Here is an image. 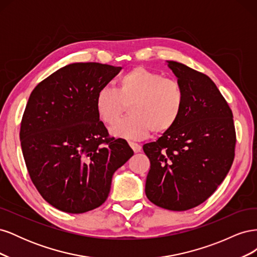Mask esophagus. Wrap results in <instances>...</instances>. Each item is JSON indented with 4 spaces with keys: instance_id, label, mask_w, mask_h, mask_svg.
<instances>
[{
    "instance_id": "obj_1",
    "label": "esophagus",
    "mask_w": 257,
    "mask_h": 257,
    "mask_svg": "<svg viewBox=\"0 0 257 257\" xmlns=\"http://www.w3.org/2000/svg\"><path fill=\"white\" fill-rule=\"evenodd\" d=\"M128 145H130V147L132 148V149H133V151H134L135 153H138V152L142 151L141 145H138V144L133 143V142H128Z\"/></svg>"
}]
</instances>
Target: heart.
<instances>
[{
    "mask_svg": "<svg viewBox=\"0 0 257 257\" xmlns=\"http://www.w3.org/2000/svg\"><path fill=\"white\" fill-rule=\"evenodd\" d=\"M184 91L178 80L144 66H135L120 76L116 89L102 88L95 97L98 118L107 125L119 118L129 107L130 115L110 128L111 135L139 141L152 131L166 133L180 119Z\"/></svg>",
    "mask_w": 257,
    "mask_h": 257,
    "instance_id": "heart-1",
    "label": "heart"
}]
</instances>
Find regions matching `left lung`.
Instances as JSON below:
<instances>
[{"mask_svg": "<svg viewBox=\"0 0 257 257\" xmlns=\"http://www.w3.org/2000/svg\"><path fill=\"white\" fill-rule=\"evenodd\" d=\"M184 91L176 125L144 145L150 160L146 195L161 208L184 211L204 203L228 174L235 158L232 112L215 83L203 73L167 61Z\"/></svg>", "mask_w": 257, "mask_h": 257, "instance_id": "1", "label": "left lung"}]
</instances>
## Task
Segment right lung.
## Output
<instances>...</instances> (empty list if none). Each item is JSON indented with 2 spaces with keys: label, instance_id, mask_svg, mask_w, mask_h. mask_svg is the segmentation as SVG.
Returning a JSON list of instances; mask_svg holds the SVG:
<instances>
[{
  "label": "right lung",
  "instance_id": "1",
  "mask_svg": "<svg viewBox=\"0 0 257 257\" xmlns=\"http://www.w3.org/2000/svg\"><path fill=\"white\" fill-rule=\"evenodd\" d=\"M121 67L73 63L58 69L31 93L20 127L31 180L43 198L68 213L103 205L112 175L134 154L110 137L95 109L97 92Z\"/></svg>",
  "mask_w": 257,
  "mask_h": 257
}]
</instances>
